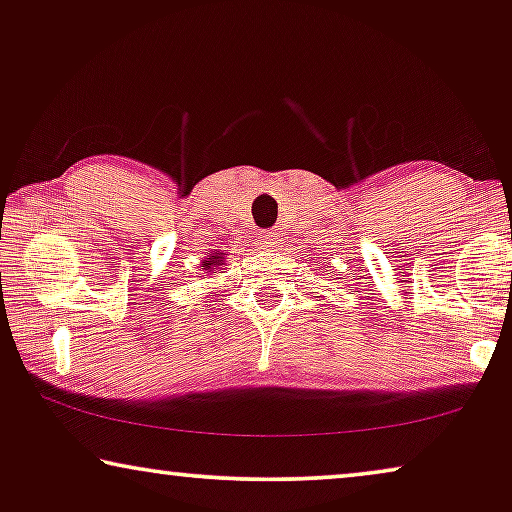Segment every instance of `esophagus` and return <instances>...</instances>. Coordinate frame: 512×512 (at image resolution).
Masks as SVG:
<instances>
[{
	"label": "esophagus",
	"mask_w": 512,
	"mask_h": 512,
	"mask_svg": "<svg viewBox=\"0 0 512 512\" xmlns=\"http://www.w3.org/2000/svg\"><path fill=\"white\" fill-rule=\"evenodd\" d=\"M259 246L264 250H278L280 248V239L276 232H262L259 234Z\"/></svg>",
	"instance_id": "esophagus-1"
}]
</instances>
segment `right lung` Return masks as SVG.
Returning <instances> with one entry per match:
<instances>
[{
	"mask_svg": "<svg viewBox=\"0 0 512 512\" xmlns=\"http://www.w3.org/2000/svg\"><path fill=\"white\" fill-rule=\"evenodd\" d=\"M223 262H225V257L209 255V257L202 262V266H204V271H207V273H216V269H218V266H223Z\"/></svg>",
	"mask_w": 512,
	"mask_h": 512,
	"instance_id": "obj_1",
	"label": "right lung"
}]
</instances>
